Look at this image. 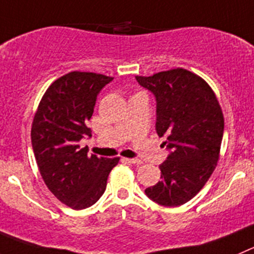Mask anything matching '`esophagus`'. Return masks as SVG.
<instances>
[{
  "instance_id": "34e87169",
  "label": "esophagus",
  "mask_w": 254,
  "mask_h": 254,
  "mask_svg": "<svg viewBox=\"0 0 254 254\" xmlns=\"http://www.w3.org/2000/svg\"><path fill=\"white\" fill-rule=\"evenodd\" d=\"M126 161L128 162V163H131V165H142V161L138 158H126Z\"/></svg>"
}]
</instances>
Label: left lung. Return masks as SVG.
<instances>
[{
    "mask_svg": "<svg viewBox=\"0 0 254 254\" xmlns=\"http://www.w3.org/2000/svg\"><path fill=\"white\" fill-rule=\"evenodd\" d=\"M136 79L156 97V131L171 151L159 166L162 180L144 192L161 206H181L203 188L216 168L224 129L222 108L211 86L185 68Z\"/></svg>",
    "mask_w": 254,
    "mask_h": 254,
    "instance_id": "obj_1",
    "label": "left lung"
}]
</instances>
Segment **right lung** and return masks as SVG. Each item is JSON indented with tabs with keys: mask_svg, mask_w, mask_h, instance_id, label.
<instances>
[{
	"mask_svg": "<svg viewBox=\"0 0 254 254\" xmlns=\"http://www.w3.org/2000/svg\"><path fill=\"white\" fill-rule=\"evenodd\" d=\"M113 77L73 71L60 77L45 92L31 128L38 170L55 197L73 209L91 207L100 199L120 157L106 158L79 148L92 117L97 96Z\"/></svg>",
	"mask_w": 254,
	"mask_h": 254,
	"instance_id": "add662e5",
	"label": "right lung"
}]
</instances>
